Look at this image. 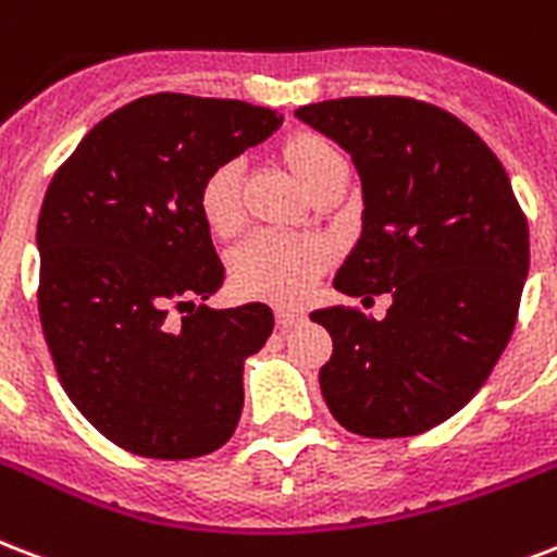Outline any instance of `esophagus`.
<instances>
[{"label":"esophagus","mask_w":557,"mask_h":557,"mask_svg":"<svg viewBox=\"0 0 557 557\" xmlns=\"http://www.w3.org/2000/svg\"><path fill=\"white\" fill-rule=\"evenodd\" d=\"M274 318H277L280 330H288V326H297L300 321H304V312H300V309L277 307V309H274Z\"/></svg>","instance_id":"1"}]
</instances>
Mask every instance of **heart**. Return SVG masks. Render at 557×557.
I'll use <instances>...</instances> for the list:
<instances>
[{
    "label": "heart",
    "instance_id": "b5f03b06",
    "mask_svg": "<svg viewBox=\"0 0 557 557\" xmlns=\"http://www.w3.org/2000/svg\"><path fill=\"white\" fill-rule=\"evenodd\" d=\"M280 160L309 193L324 195L330 186L345 181L347 163L333 139L315 131H295L280 143ZM198 210L203 222L219 236H233L242 227V169L239 163L212 165L198 189ZM333 260V250L315 236L286 233H253L231 257L233 286L245 297L292 304L304 297Z\"/></svg>",
    "mask_w": 557,
    "mask_h": 557
}]
</instances>
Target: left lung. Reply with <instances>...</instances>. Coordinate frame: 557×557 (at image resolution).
I'll list each match as a JSON object with an SVG mask.
<instances>
[{"instance_id":"left-lung-1","label":"left lung","mask_w":557,"mask_h":557,"mask_svg":"<svg viewBox=\"0 0 557 557\" xmlns=\"http://www.w3.org/2000/svg\"><path fill=\"white\" fill-rule=\"evenodd\" d=\"M335 139L362 181V236L333 286L392 295L382 321L326 307L333 356L321 394L364 438H406L465 409L515 333L529 274V224L511 181L476 131L403 96L297 108Z\"/></svg>"}]
</instances>
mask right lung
<instances>
[{
  "instance_id": "right-lung-1",
  "label": "right lung",
  "mask_w": 557,
  "mask_h": 557,
  "mask_svg": "<svg viewBox=\"0 0 557 557\" xmlns=\"http://www.w3.org/2000/svg\"><path fill=\"white\" fill-rule=\"evenodd\" d=\"M280 122L248 101L157 92L101 119L46 189L42 335L75 409L127 453L207 456L239 423L245 359L274 312L195 307L224 283L198 189Z\"/></svg>"
}]
</instances>
